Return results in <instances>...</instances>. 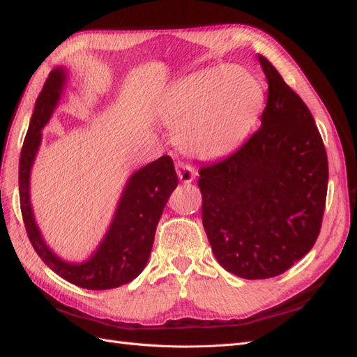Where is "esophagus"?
Instances as JSON below:
<instances>
[{
  "label": "esophagus",
  "mask_w": 357,
  "mask_h": 357,
  "mask_svg": "<svg viewBox=\"0 0 357 357\" xmlns=\"http://www.w3.org/2000/svg\"><path fill=\"white\" fill-rule=\"evenodd\" d=\"M176 169H177V176L180 181L185 183V185H188V183H190L193 178H195V174H197L195 169H193L189 164H185V162H177Z\"/></svg>",
  "instance_id": "34e87169"
}]
</instances>
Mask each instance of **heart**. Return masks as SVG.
Returning a JSON list of instances; mask_svg holds the SVG:
<instances>
[{
	"label": "heart",
	"mask_w": 357,
	"mask_h": 357,
	"mask_svg": "<svg viewBox=\"0 0 357 357\" xmlns=\"http://www.w3.org/2000/svg\"><path fill=\"white\" fill-rule=\"evenodd\" d=\"M265 101L261 82L241 67L207 68L177 83L156 102V116L177 131L183 152L218 159L250 134Z\"/></svg>",
	"instance_id": "obj_1"
}]
</instances>
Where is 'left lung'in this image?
<instances>
[{
  "instance_id": "1",
  "label": "left lung",
  "mask_w": 357,
  "mask_h": 357,
  "mask_svg": "<svg viewBox=\"0 0 357 357\" xmlns=\"http://www.w3.org/2000/svg\"><path fill=\"white\" fill-rule=\"evenodd\" d=\"M262 125L235 153L199 169L202 225L218 262L269 278L314 245L328 193V156L314 117L262 55Z\"/></svg>"
}]
</instances>
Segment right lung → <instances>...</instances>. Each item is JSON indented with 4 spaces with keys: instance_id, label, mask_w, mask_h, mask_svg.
Listing matches in <instances>:
<instances>
[{
    "instance_id": "obj_1",
    "label": "right lung",
    "mask_w": 357,
    "mask_h": 357,
    "mask_svg": "<svg viewBox=\"0 0 357 357\" xmlns=\"http://www.w3.org/2000/svg\"><path fill=\"white\" fill-rule=\"evenodd\" d=\"M67 79L68 74L63 67L53 70L36 101L19 160L20 211L32 247L52 271L83 289H114L132 282L144 269L153 247L158 222L178 180L169 156L150 162L128 178L109 231L88 261L80 264L63 261L53 252L43 238L32 211L29 178L41 144V129L58 107Z\"/></svg>"
}]
</instances>
